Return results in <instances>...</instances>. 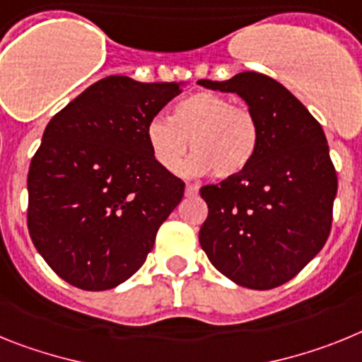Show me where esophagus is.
I'll use <instances>...</instances> for the list:
<instances>
[{"instance_id":"esophagus-1","label":"esophagus","mask_w":362,"mask_h":362,"mask_svg":"<svg viewBox=\"0 0 362 362\" xmlns=\"http://www.w3.org/2000/svg\"><path fill=\"white\" fill-rule=\"evenodd\" d=\"M197 193H199V184H187V185H185V194H187V197H194Z\"/></svg>"}]
</instances>
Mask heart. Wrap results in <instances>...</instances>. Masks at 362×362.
<instances>
[{
	"instance_id": "heart-1",
	"label": "heart",
	"mask_w": 362,
	"mask_h": 362,
	"mask_svg": "<svg viewBox=\"0 0 362 362\" xmlns=\"http://www.w3.org/2000/svg\"><path fill=\"white\" fill-rule=\"evenodd\" d=\"M146 138L153 158L165 171H177L191 146L194 155L184 165L185 173L213 171L218 178H233L255 158L260 125L246 105L204 90L180 100L171 118H151Z\"/></svg>"
}]
</instances>
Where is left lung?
Instances as JSON below:
<instances>
[{"mask_svg": "<svg viewBox=\"0 0 362 362\" xmlns=\"http://www.w3.org/2000/svg\"><path fill=\"white\" fill-rule=\"evenodd\" d=\"M199 83L237 93L260 125L259 151L246 171L200 189L209 207L200 246L235 284L272 290L291 281L328 240L337 173L325 131L266 74L247 71Z\"/></svg>", "mask_w": 362, "mask_h": 362, "instance_id": "1", "label": "left lung"}]
</instances>
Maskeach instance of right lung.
Returning a JSON list of instances; mask_svg holds the SVG:
<instances>
[{
	"instance_id": "right-lung-1",
	"label": "right lung",
	"mask_w": 362,
	"mask_h": 362,
	"mask_svg": "<svg viewBox=\"0 0 362 362\" xmlns=\"http://www.w3.org/2000/svg\"><path fill=\"white\" fill-rule=\"evenodd\" d=\"M180 83L107 76L47 124L30 162L27 226L37 253L69 284L116 288L142 268L184 197L160 168L146 127Z\"/></svg>"
}]
</instances>
